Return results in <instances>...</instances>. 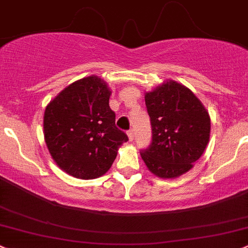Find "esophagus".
I'll return each mask as SVG.
<instances>
[{
  "instance_id": "obj_1",
  "label": "esophagus",
  "mask_w": 248,
  "mask_h": 248,
  "mask_svg": "<svg viewBox=\"0 0 248 248\" xmlns=\"http://www.w3.org/2000/svg\"><path fill=\"white\" fill-rule=\"evenodd\" d=\"M127 137H129L130 141H134V139H135L134 130H129V131H127Z\"/></svg>"
}]
</instances>
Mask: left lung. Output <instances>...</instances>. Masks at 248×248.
<instances>
[{
    "label": "left lung",
    "instance_id": "obj_1",
    "mask_svg": "<svg viewBox=\"0 0 248 248\" xmlns=\"http://www.w3.org/2000/svg\"><path fill=\"white\" fill-rule=\"evenodd\" d=\"M153 130L141 157L161 179H175L193 167L210 139V116L191 89L173 80L144 93Z\"/></svg>",
    "mask_w": 248,
    "mask_h": 248
}]
</instances>
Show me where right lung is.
<instances>
[{"label":"right lung","mask_w":248,"mask_h":248,"mask_svg":"<svg viewBox=\"0 0 248 248\" xmlns=\"http://www.w3.org/2000/svg\"><path fill=\"white\" fill-rule=\"evenodd\" d=\"M111 89L103 78L87 76L65 87L44 112V140L53 161L69 175L89 180L111 168L127 136L109 108Z\"/></svg>","instance_id":"obj_1"}]
</instances>
